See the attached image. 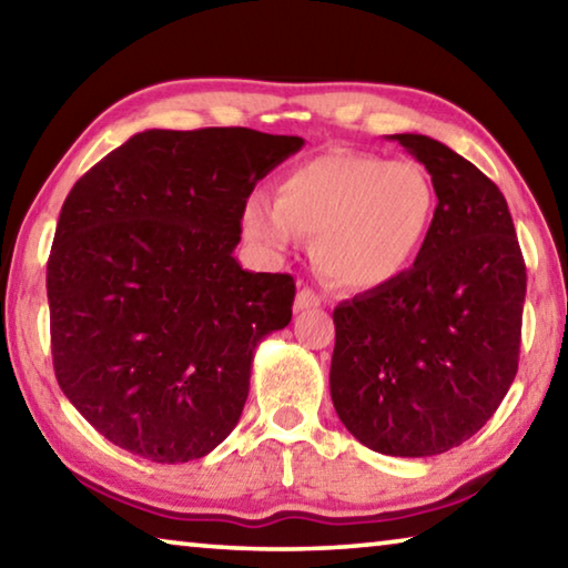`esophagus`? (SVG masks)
Listing matches in <instances>:
<instances>
[{"label": "esophagus", "mask_w": 568, "mask_h": 568, "mask_svg": "<svg viewBox=\"0 0 568 568\" xmlns=\"http://www.w3.org/2000/svg\"><path fill=\"white\" fill-rule=\"evenodd\" d=\"M323 301H321V295L315 293V291H311V287H303V291H297V295H295V313H303V311H311V307H318Z\"/></svg>", "instance_id": "34e87169"}]
</instances>
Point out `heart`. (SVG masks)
<instances>
[{"instance_id": "obj_1", "label": "heart", "mask_w": 568, "mask_h": 568, "mask_svg": "<svg viewBox=\"0 0 568 568\" xmlns=\"http://www.w3.org/2000/svg\"><path fill=\"white\" fill-rule=\"evenodd\" d=\"M434 220L436 192L418 165L323 152L275 182L273 205L250 200L243 233L267 255H285L297 235H315L313 257L325 277L376 291L416 263Z\"/></svg>"}]
</instances>
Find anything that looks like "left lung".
Listing matches in <instances>:
<instances>
[{"instance_id":"8db88e82","label":"left lung","mask_w":568,"mask_h":568,"mask_svg":"<svg viewBox=\"0 0 568 568\" xmlns=\"http://www.w3.org/2000/svg\"><path fill=\"white\" fill-rule=\"evenodd\" d=\"M434 182V230L398 281L333 311L331 398L378 454L426 458L468 440L518 371L526 265L506 197L426 134H390Z\"/></svg>"}]
</instances>
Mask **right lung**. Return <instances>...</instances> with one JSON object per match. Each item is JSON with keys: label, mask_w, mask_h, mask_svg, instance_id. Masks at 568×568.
<instances>
[{"label": "right lung", "mask_w": 568, "mask_h": 568, "mask_svg": "<svg viewBox=\"0 0 568 568\" xmlns=\"http://www.w3.org/2000/svg\"><path fill=\"white\" fill-rule=\"evenodd\" d=\"M301 148L247 128L145 130L74 182L47 263L52 363L114 446L185 464L237 426L257 343L295 297L293 275L240 267V220Z\"/></svg>", "instance_id": "add662e5"}]
</instances>
